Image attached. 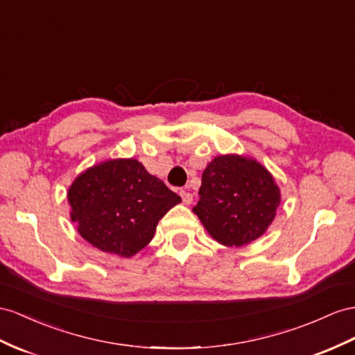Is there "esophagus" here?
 Instances as JSON below:
<instances>
[{"label": "esophagus", "mask_w": 355, "mask_h": 355, "mask_svg": "<svg viewBox=\"0 0 355 355\" xmlns=\"http://www.w3.org/2000/svg\"><path fill=\"white\" fill-rule=\"evenodd\" d=\"M180 196H181V199H183V202L186 205L192 204V201H193V195L190 193V192H187V190H180Z\"/></svg>", "instance_id": "34e87169"}]
</instances>
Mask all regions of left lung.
<instances>
[{
	"label": "left lung",
	"instance_id": "1",
	"mask_svg": "<svg viewBox=\"0 0 355 355\" xmlns=\"http://www.w3.org/2000/svg\"><path fill=\"white\" fill-rule=\"evenodd\" d=\"M193 213L208 234L228 248L259 239L275 220L280 190L255 159L239 154L217 156L202 172Z\"/></svg>",
	"mask_w": 355,
	"mask_h": 355
}]
</instances>
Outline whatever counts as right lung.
I'll use <instances>...</instances> for the list:
<instances>
[{
	"mask_svg": "<svg viewBox=\"0 0 355 355\" xmlns=\"http://www.w3.org/2000/svg\"><path fill=\"white\" fill-rule=\"evenodd\" d=\"M70 219L102 252L130 258L153 240L159 220L181 198L141 162L115 159L91 166L69 187Z\"/></svg>",
	"mask_w": 355,
	"mask_h": 355,
	"instance_id": "1",
	"label": "right lung"
}]
</instances>
